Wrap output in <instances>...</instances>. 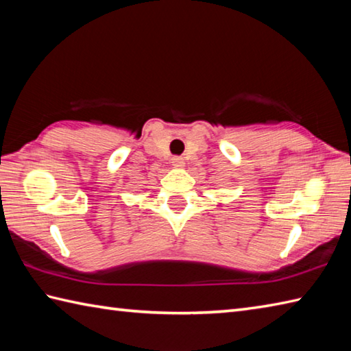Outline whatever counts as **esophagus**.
I'll return each mask as SVG.
<instances>
[{"mask_svg":"<svg viewBox=\"0 0 351 351\" xmlns=\"http://www.w3.org/2000/svg\"><path fill=\"white\" fill-rule=\"evenodd\" d=\"M184 160L181 158V156H173V158H171V166H173L175 169H181V167H184Z\"/></svg>","mask_w":351,"mask_h":351,"instance_id":"34e87169","label":"esophagus"}]
</instances>
